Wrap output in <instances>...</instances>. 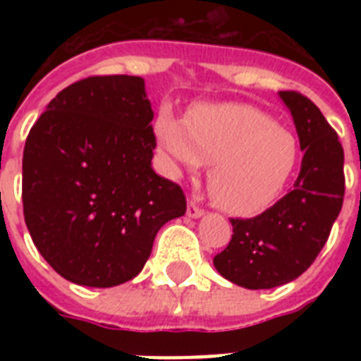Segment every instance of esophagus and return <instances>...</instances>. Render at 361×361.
Wrapping results in <instances>:
<instances>
[{"mask_svg":"<svg viewBox=\"0 0 361 361\" xmlns=\"http://www.w3.org/2000/svg\"><path fill=\"white\" fill-rule=\"evenodd\" d=\"M204 215V209L198 206L195 200H191L189 202V206H187V217H191V219H197V217H202Z\"/></svg>","mask_w":361,"mask_h":361,"instance_id":"obj_1","label":"esophagus"}]
</instances>
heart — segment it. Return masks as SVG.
<instances>
[{
    "instance_id": "heart-1",
    "label": "heart",
    "mask_w": 361,
    "mask_h": 361,
    "mask_svg": "<svg viewBox=\"0 0 361 361\" xmlns=\"http://www.w3.org/2000/svg\"><path fill=\"white\" fill-rule=\"evenodd\" d=\"M155 130L172 163L189 170L212 163L209 195L232 215L268 209L296 170V136L251 104H195L187 120L163 110Z\"/></svg>"
}]
</instances>
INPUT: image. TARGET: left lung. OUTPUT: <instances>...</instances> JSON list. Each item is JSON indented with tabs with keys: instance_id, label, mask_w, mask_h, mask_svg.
<instances>
[{
	"instance_id": "left-lung-1",
	"label": "left lung",
	"mask_w": 361,
	"mask_h": 361,
	"mask_svg": "<svg viewBox=\"0 0 361 361\" xmlns=\"http://www.w3.org/2000/svg\"><path fill=\"white\" fill-rule=\"evenodd\" d=\"M290 110L302 169L294 189L251 219H231L232 240L214 257L225 279L258 290L290 283L326 245L345 197V153L319 106L298 92H281Z\"/></svg>"
}]
</instances>
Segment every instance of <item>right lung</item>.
Listing matches in <instances>:
<instances>
[{
	"label": "right lung",
	"instance_id": "obj_1",
	"mask_svg": "<svg viewBox=\"0 0 361 361\" xmlns=\"http://www.w3.org/2000/svg\"><path fill=\"white\" fill-rule=\"evenodd\" d=\"M153 110L140 76H87L33 123L22 159L25 226L71 283L121 285L140 274L159 228L185 214L178 183L152 169Z\"/></svg>",
	"mask_w": 361,
	"mask_h": 361
}]
</instances>
